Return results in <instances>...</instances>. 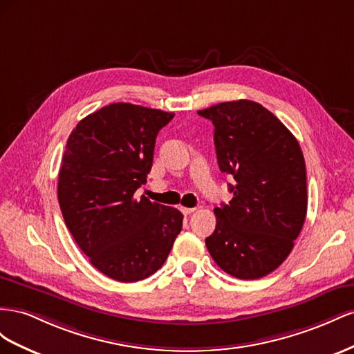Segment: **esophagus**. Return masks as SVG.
<instances>
[{
    "mask_svg": "<svg viewBox=\"0 0 354 354\" xmlns=\"http://www.w3.org/2000/svg\"><path fill=\"white\" fill-rule=\"evenodd\" d=\"M194 210H196L194 207H180V212H183V214H184L185 216H188V215L193 214Z\"/></svg>",
    "mask_w": 354,
    "mask_h": 354,
    "instance_id": "obj_1",
    "label": "esophagus"
}]
</instances>
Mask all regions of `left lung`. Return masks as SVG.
I'll list each match as a JSON object with an SVG mask.
<instances>
[{
  "label": "left lung",
  "mask_w": 354,
  "mask_h": 354,
  "mask_svg": "<svg viewBox=\"0 0 354 354\" xmlns=\"http://www.w3.org/2000/svg\"><path fill=\"white\" fill-rule=\"evenodd\" d=\"M198 115L214 123L219 169L236 180L230 184L234 197L215 207L209 254L230 276L264 277L288 258L306 221L301 147L274 114L248 99L201 109Z\"/></svg>",
  "instance_id": "obj_1"
}]
</instances>
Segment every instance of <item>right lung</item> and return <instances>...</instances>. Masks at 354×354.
Wrapping results in <instances>:
<instances>
[{
  "label": "right lung",
  "mask_w": 354,
  "mask_h": 354,
  "mask_svg": "<svg viewBox=\"0 0 354 354\" xmlns=\"http://www.w3.org/2000/svg\"><path fill=\"white\" fill-rule=\"evenodd\" d=\"M174 113L111 104L71 132L59 170L65 224L92 266L124 283L161 268L183 230L175 207L135 198L147 183L156 138Z\"/></svg>",
  "instance_id": "add662e5"
}]
</instances>
